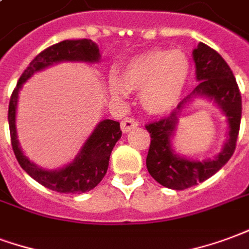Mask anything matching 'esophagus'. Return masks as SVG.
<instances>
[{"mask_svg": "<svg viewBox=\"0 0 249 249\" xmlns=\"http://www.w3.org/2000/svg\"><path fill=\"white\" fill-rule=\"evenodd\" d=\"M138 126V122L135 119L132 118H124L121 123V128H122L123 132H128L131 131L132 128H135Z\"/></svg>", "mask_w": 249, "mask_h": 249, "instance_id": "1", "label": "esophagus"}]
</instances>
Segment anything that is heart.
Instances as JSON below:
<instances>
[{"instance_id":"heart-1","label":"heart","mask_w":249,"mask_h":249,"mask_svg":"<svg viewBox=\"0 0 249 249\" xmlns=\"http://www.w3.org/2000/svg\"><path fill=\"white\" fill-rule=\"evenodd\" d=\"M190 74V62L180 50L151 49L131 58L111 78L108 89L112 97L139 92V103L151 115L171 112L182 98Z\"/></svg>"}]
</instances>
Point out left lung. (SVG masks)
Masks as SVG:
<instances>
[{
	"label": "left lung",
	"instance_id": "left-lung-1",
	"mask_svg": "<svg viewBox=\"0 0 249 249\" xmlns=\"http://www.w3.org/2000/svg\"><path fill=\"white\" fill-rule=\"evenodd\" d=\"M192 58L196 67L197 86L170 117L146 126L151 135L146 159L147 170L159 184L171 190H186L215 175L235 151L240 128L241 95L230 66L219 53L201 42L194 49ZM195 97L213 102L226 117L227 139L222 151L212 160L194 161L177 154L172 146L180 114Z\"/></svg>",
	"mask_w": 249,
	"mask_h": 249
}]
</instances>
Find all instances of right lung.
Here are the masks:
<instances>
[{
  "label": "right lung",
  "mask_w": 249,
  "mask_h": 249,
  "mask_svg": "<svg viewBox=\"0 0 249 249\" xmlns=\"http://www.w3.org/2000/svg\"><path fill=\"white\" fill-rule=\"evenodd\" d=\"M101 61L99 48L91 39H71L55 43L33 59L18 81L9 102L8 121L14 155L19 166L29 175L53 191L62 194H83L97 187L108 168V160L115 143L122 137L119 122L103 119L98 123L94 131L83 143L71 162L55 170H48L37 166L23 154L17 135L16 117H17L18 95L23 83L36 72L61 62L98 63Z\"/></svg>",
  "instance_id": "obj_1"
}]
</instances>
